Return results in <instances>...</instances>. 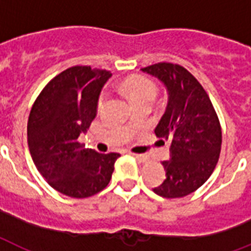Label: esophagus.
<instances>
[{
  "instance_id": "1",
  "label": "esophagus",
  "mask_w": 251,
  "mask_h": 251,
  "mask_svg": "<svg viewBox=\"0 0 251 251\" xmlns=\"http://www.w3.org/2000/svg\"><path fill=\"white\" fill-rule=\"evenodd\" d=\"M131 155H133L138 161H141V163H146V161H147V157H146L145 155H141V153H131Z\"/></svg>"
}]
</instances>
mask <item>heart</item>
<instances>
[{
  "mask_svg": "<svg viewBox=\"0 0 251 251\" xmlns=\"http://www.w3.org/2000/svg\"><path fill=\"white\" fill-rule=\"evenodd\" d=\"M124 87H125L126 94L129 95L133 102L146 100V99L153 100L156 96V87L153 86L152 82H150L146 78H141V76L130 78L124 83ZM102 101H104V95H101L99 104L101 105Z\"/></svg>",
  "mask_w": 251,
  "mask_h": 251,
  "instance_id": "b5f03b06",
  "label": "heart"
}]
</instances>
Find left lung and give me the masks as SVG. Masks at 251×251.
<instances>
[{
    "mask_svg": "<svg viewBox=\"0 0 251 251\" xmlns=\"http://www.w3.org/2000/svg\"><path fill=\"white\" fill-rule=\"evenodd\" d=\"M141 72L156 78L168 95L155 134L171 142L169 160L161 163L165 179L152 190L164 198L186 197L206 182L218 164L222 149L218 116L206 91L182 66L160 62Z\"/></svg>",
    "mask_w": 251,
    "mask_h": 251,
    "instance_id": "left-lung-1",
    "label": "left lung"
}]
</instances>
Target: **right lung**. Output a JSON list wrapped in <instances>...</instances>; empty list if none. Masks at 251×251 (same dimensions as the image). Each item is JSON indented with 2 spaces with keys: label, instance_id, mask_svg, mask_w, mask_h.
Here are the masks:
<instances>
[{
  "label": "right lung",
  "instance_id": "add662e5",
  "mask_svg": "<svg viewBox=\"0 0 251 251\" xmlns=\"http://www.w3.org/2000/svg\"><path fill=\"white\" fill-rule=\"evenodd\" d=\"M112 73L74 66L53 78L33 104L27 141L37 171L53 189L87 198L105 189L120 153H99L78 142L98 114L100 92Z\"/></svg>",
  "mask_w": 251,
  "mask_h": 251
}]
</instances>
